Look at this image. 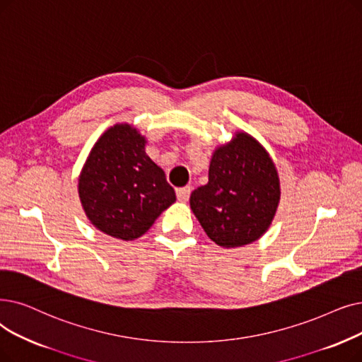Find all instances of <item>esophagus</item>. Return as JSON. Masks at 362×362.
Here are the masks:
<instances>
[{"mask_svg": "<svg viewBox=\"0 0 362 362\" xmlns=\"http://www.w3.org/2000/svg\"><path fill=\"white\" fill-rule=\"evenodd\" d=\"M191 192H192V187H191V186H183V187H177V189H176V195H177V199H179V201H183V202H186L187 199H189V197H191Z\"/></svg>", "mask_w": 362, "mask_h": 362, "instance_id": "obj_1", "label": "esophagus"}]
</instances>
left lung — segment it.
Here are the masks:
<instances>
[{
	"instance_id": "left-lung-1",
	"label": "left lung",
	"mask_w": 362,
	"mask_h": 362,
	"mask_svg": "<svg viewBox=\"0 0 362 362\" xmlns=\"http://www.w3.org/2000/svg\"><path fill=\"white\" fill-rule=\"evenodd\" d=\"M279 195L271 156L257 140L238 133L214 152L209 183L191 194V209L217 245L241 247L269 228Z\"/></svg>"
}]
</instances>
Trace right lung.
Returning a JSON list of instances; mask_svg holds the SVG:
<instances>
[{"instance_id":"1","label":"right lung","mask_w":362,"mask_h":362,"mask_svg":"<svg viewBox=\"0 0 362 362\" xmlns=\"http://www.w3.org/2000/svg\"><path fill=\"white\" fill-rule=\"evenodd\" d=\"M145 137L117 124L93 146L78 180L90 222L124 241L136 240L176 201L164 171L145 152Z\"/></svg>"}]
</instances>
